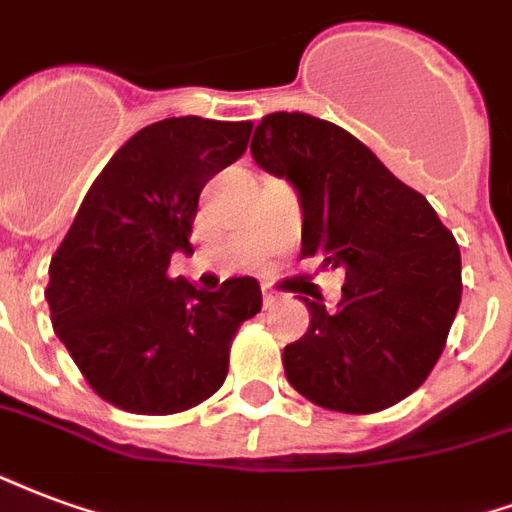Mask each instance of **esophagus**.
I'll list each match as a JSON object with an SVG mask.
<instances>
[{
  "instance_id": "obj_1",
  "label": "esophagus",
  "mask_w": 512,
  "mask_h": 512,
  "mask_svg": "<svg viewBox=\"0 0 512 512\" xmlns=\"http://www.w3.org/2000/svg\"><path fill=\"white\" fill-rule=\"evenodd\" d=\"M278 300H281V294L270 292V289H264V308H272V305H275Z\"/></svg>"
}]
</instances>
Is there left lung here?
Segmentation results:
<instances>
[{
	"label": "left lung",
	"mask_w": 512,
	"mask_h": 512,
	"mask_svg": "<svg viewBox=\"0 0 512 512\" xmlns=\"http://www.w3.org/2000/svg\"><path fill=\"white\" fill-rule=\"evenodd\" d=\"M253 160L302 201V256L341 267V302H308L311 324L283 349L294 390L324 409L382 412L434 371L461 302V251L423 193L352 133L302 111L261 119Z\"/></svg>",
	"instance_id": "left-lung-1"
}]
</instances>
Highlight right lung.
Wrapping results in <instances>:
<instances>
[{"instance_id":"1","label":"right lung","mask_w":512,"mask_h":512,"mask_svg":"<svg viewBox=\"0 0 512 512\" xmlns=\"http://www.w3.org/2000/svg\"><path fill=\"white\" fill-rule=\"evenodd\" d=\"M253 122L171 117L108 160L48 267L59 341L95 393L133 414H177L218 393L231 341L261 311L256 278L201 292L169 275L193 253L204 185L242 158Z\"/></svg>"}]
</instances>
